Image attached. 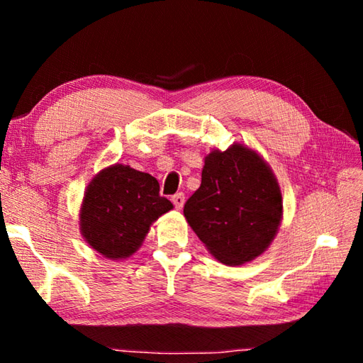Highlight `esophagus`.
Returning <instances> with one entry per match:
<instances>
[{
    "mask_svg": "<svg viewBox=\"0 0 363 363\" xmlns=\"http://www.w3.org/2000/svg\"><path fill=\"white\" fill-rule=\"evenodd\" d=\"M171 201H173V205L177 208V210H181L184 206V201H186V196H184V194H176L171 196Z\"/></svg>",
    "mask_w": 363,
    "mask_h": 363,
    "instance_id": "34e87169",
    "label": "esophagus"
}]
</instances>
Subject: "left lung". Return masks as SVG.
Listing matches in <instances>:
<instances>
[{
  "instance_id": "obj_1",
  "label": "left lung",
  "mask_w": 363,
  "mask_h": 363,
  "mask_svg": "<svg viewBox=\"0 0 363 363\" xmlns=\"http://www.w3.org/2000/svg\"><path fill=\"white\" fill-rule=\"evenodd\" d=\"M281 205L279 184L262 158L232 145L205 158L201 184L184 205V216L216 259L238 266L272 242Z\"/></svg>"
}]
</instances>
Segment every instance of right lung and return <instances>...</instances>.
<instances>
[{"label": "right lung", "mask_w": 363, "mask_h": 363, "mask_svg": "<svg viewBox=\"0 0 363 363\" xmlns=\"http://www.w3.org/2000/svg\"><path fill=\"white\" fill-rule=\"evenodd\" d=\"M171 208L155 177L115 164L101 171L86 190L82 232L96 251L121 259L140 247L150 224Z\"/></svg>", "instance_id": "1"}]
</instances>
